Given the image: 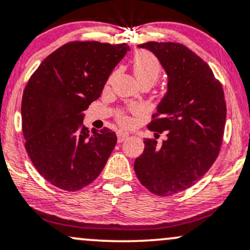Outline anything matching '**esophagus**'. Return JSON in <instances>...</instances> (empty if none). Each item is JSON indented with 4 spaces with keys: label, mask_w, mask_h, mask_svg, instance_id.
I'll use <instances>...</instances> for the list:
<instances>
[{
    "label": "esophagus",
    "mask_w": 250,
    "mask_h": 250,
    "mask_svg": "<svg viewBox=\"0 0 250 250\" xmlns=\"http://www.w3.org/2000/svg\"><path fill=\"white\" fill-rule=\"evenodd\" d=\"M128 136H129V134L125 133V131H122V130L117 131V141L119 142H123L125 140H127Z\"/></svg>",
    "instance_id": "34e87169"
}]
</instances>
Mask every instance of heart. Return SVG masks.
Wrapping results in <instances>:
<instances>
[{
	"mask_svg": "<svg viewBox=\"0 0 250 250\" xmlns=\"http://www.w3.org/2000/svg\"><path fill=\"white\" fill-rule=\"evenodd\" d=\"M133 68L140 84L149 83L152 85L155 84L160 79L164 71L160 60L156 58L154 54L148 51H139L134 56ZM127 111L138 112L139 109L136 106H130L128 110L117 112L116 119L122 125H128L130 122Z\"/></svg>",
	"mask_w": 250,
	"mask_h": 250,
	"instance_id": "b5f03b06",
	"label": "heart"
}]
</instances>
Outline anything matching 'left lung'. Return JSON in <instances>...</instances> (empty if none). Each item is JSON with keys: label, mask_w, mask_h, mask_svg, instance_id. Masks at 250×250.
Listing matches in <instances>:
<instances>
[{"label": "left lung", "mask_w": 250, "mask_h": 250, "mask_svg": "<svg viewBox=\"0 0 250 250\" xmlns=\"http://www.w3.org/2000/svg\"><path fill=\"white\" fill-rule=\"evenodd\" d=\"M158 57L168 75V91L148 123L161 144L145 139L134 169L152 193L169 197L191 188L213 165L221 150L227 105L221 82L201 57L179 42L139 45Z\"/></svg>", "instance_id": "obj_1"}]
</instances>
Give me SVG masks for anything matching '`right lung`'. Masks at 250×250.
<instances>
[{
	"label": "right lung",
	"mask_w": 250,
	"mask_h": 250,
	"mask_svg": "<svg viewBox=\"0 0 250 250\" xmlns=\"http://www.w3.org/2000/svg\"><path fill=\"white\" fill-rule=\"evenodd\" d=\"M127 43L71 41L33 72L21 103L24 148L43 179L78 191L100 175L117 138L109 128L87 130L83 112L102 94Z\"/></svg>",
	"instance_id": "right-lung-1"
}]
</instances>
